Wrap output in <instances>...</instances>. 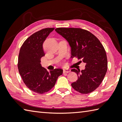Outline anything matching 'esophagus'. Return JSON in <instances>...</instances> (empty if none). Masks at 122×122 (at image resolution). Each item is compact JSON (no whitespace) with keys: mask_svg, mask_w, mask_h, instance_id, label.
<instances>
[{"mask_svg":"<svg viewBox=\"0 0 122 122\" xmlns=\"http://www.w3.org/2000/svg\"><path fill=\"white\" fill-rule=\"evenodd\" d=\"M63 73H68L71 71V69H63Z\"/></svg>","mask_w":122,"mask_h":122,"instance_id":"obj_1","label":"esophagus"}]
</instances>
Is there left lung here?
Returning <instances> with one entry per match:
<instances>
[{"instance_id":"left-lung-1","label":"left lung","mask_w":122,"mask_h":122,"mask_svg":"<svg viewBox=\"0 0 122 122\" xmlns=\"http://www.w3.org/2000/svg\"><path fill=\"white\" fill-rule=\"evenodd\" d=\"M55 31L68 42L71 57L86 63V68L73 69L78 79L71 83L74 89L81 94L90 93L102 83L108 69L106 51L100 40L92 33L79 28H57Z\"/></svg>"}]
</instances>
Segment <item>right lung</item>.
<instances>
[{"label": "right lung", "mask_w": 122, "mask_h": 122, "mask_svg": "<svg viewBox=\"0 0 122 122\" xmlns=\"http://www.w3.org/2000/svg\"><path fill=\"white\" fill-rule=\"evenodd\" d=\"M54 30L46 28L34 33L25 41L20 49L18 63L20 75L29 89L38 94L50 90L63 73L60 68L48 72L40 63L41 58L45 55L43 44Z\"/></svg>", "instance_id": "add662e5"}]
</instances>
